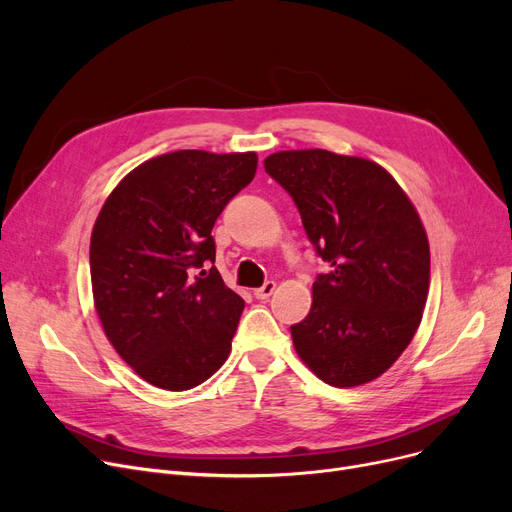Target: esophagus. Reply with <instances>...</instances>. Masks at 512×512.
Masks as SVG:
<instances>
[{"mask_svg": "<svg viewBox=\"0 0 512 512\" xmlns=\"http://www.w3.org/2000/svg\"><path fill=\"white\" fill-rule=\"evenodd\" d=\"M274 290H276V282L274 280H270V282H265L261 288H255L253 290V294H255V297L257 299H270L272 297V294H274Z\"/></svg>", "mask_w": 512, "mask_h": 512, "instance_id": "esophagus-1", "label": "esophagus"}]
</instances>
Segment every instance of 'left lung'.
I'll return each instance as SVG.
<instances>
[{
  "label": "left lung",
  "mask_w": 512,
  "mask_h": 512,
  "mask_svg": "<svg viewBox=\"0 0 512 512\" xmlns=\"http://www.w3.org/2000/svg\"><path fill=\"white\" fill-rule=\"evenodd\" d=\"M263 166L330 265L313 282L309 315L290 326L294 351L336 388L380 378L411 344L427 301L429 242L415 205L365 157L299 149Z\"/></svg>",
  "instance_id": "8db88e82"
}]
</instances>
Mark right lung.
<instances>
[{
  "label": "right lung",
  "mask_w": 512,
  "mask_h": 512,
  "mask_svg": "<svg viewBox=\"0 0 512 512\" xmlns=\"http://www.w3.org/2000/svg\"><path fill=\"white\" fill-rule=\"evenodd\" d=\"M257 172V153L184 149L128 172L91 234L93 303L107 340L145 382L182 392L230 355L245 301L230 290L211 236Z\"/></svg>",
  "instance_id": "right-lung-1"
}]
</instances>
